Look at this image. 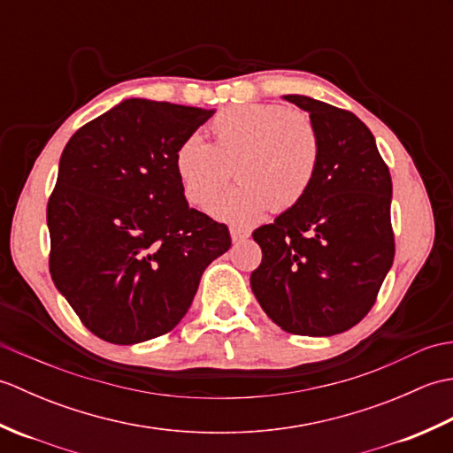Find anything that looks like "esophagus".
Here are the masks:
<instances>
[{
    "mask_svg": "<svg viewBox=\"0 0 453 453\" xmlns=\"http://www.w3.org/2000/svg\"><path fill=\"white\" fill-rule=\"evenodd\" d=\"M229 235H232L234 243H242L249 237V232H247V229H242V227H232V229H229Z\"/></svg>",
    "mask_w": 453,
    "mask_h": 453,
    "instance_id": "34e87169",
    "label": "esophagus"
}]
</instances>
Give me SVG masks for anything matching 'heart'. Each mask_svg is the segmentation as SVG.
Instances as JSON below:
<instances>
[{"label":"heart","instance_id":"1","mask_svg":"<svg viewBox=\"0 0 453 453\" xmlns=\"http://www.w3.org/2000/svg\"><path fill=\"white\" fill-rule=\"evenodd\" d=\"M210 132L211 143L192 134L175 151V173L192 206H207L232 172L240 182L211 201L208 211L234 226L300 204L311 190L321 138L310 114L282 104H234L211 119Z\"/></svg>","mask_w":453,"mask_h":453}]
</instances>
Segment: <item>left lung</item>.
I'll use <instances>...</instances> for the list:
<instances>
[{
  "label": "left lung",
  "instance_id": "1",
  "mask_svg": "<svg viewBox=\"0 0 453 453\" xmlns=\"http://www.w3.org/2000/svg\"><path fill=\"white\" fill-rule=\"evenodd\" d=\"M284 99L310 112L321 161L300 204L253 232L263 261L251 290L286 333L331 336L364 319L393 265L391 175L356 114L305 95Z\"/></svg>",
  "mask_w": 453,
  "mask_h": 453
}]
</instances>
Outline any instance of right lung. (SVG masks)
Masks as SVG:
<instances>
[{"mask_svg": "<svg viewBox=\"0 0 453 453\" xmlns=\"http://www.w3.org/2000/svg\"><path fill=\"white\" fill-rule=\"evenodd\" d=\"M214 112L124 99L65 143L46 208L50 274L103 341L169 333L232 247L224 224L188 208L175 173L179 143Z\"/></svg>", "mask_w": 453, "mask_h": 453, "instance_id": "1", "label": "right lung"}]
</instances>
